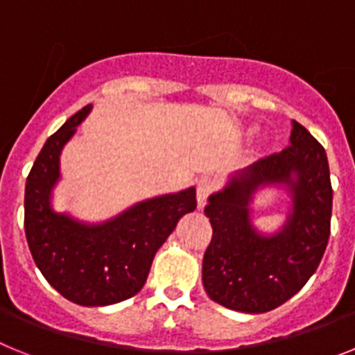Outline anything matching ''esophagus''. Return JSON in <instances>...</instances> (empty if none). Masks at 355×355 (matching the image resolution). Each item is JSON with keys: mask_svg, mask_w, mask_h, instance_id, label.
<instances>
[{"mask_svg": "<svg viewBox=\"0 0 355 355\" xmlns=\"http://www.w3.org/2000/svg\"><path fill=\"white\" fill-rule=\"evenodd\" d=\"M214 189V180L209 177H203L198 180V186H196V198H198V209L205 207V203H207L209 195H211V191Z\"/></svg>", "mask_w": 355, "mask_h": 355, "instance_id": "34e87169", "label": "esophagus"}]
</instances>
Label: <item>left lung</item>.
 <instances>
[{"label":"left lung","instance_id":"obj_1","mask_svg":"<svg viewBox=\"0 0 355 355\" xmlns=\"http://www.w3.org/2000/svg\"><path fill=\"white\" fill-rule=\"evenodd\" d=\"M289 146L229 177L205 207L212 239L203 255V288L227 309L268 313L295 297L311 279L331 234L332 187L327 153L291 123ZM264 187L290 196L285 225L271 234L251 221L250 203Z\"/></svg>","mask_w":355,"mask_h":355}]
</instances>
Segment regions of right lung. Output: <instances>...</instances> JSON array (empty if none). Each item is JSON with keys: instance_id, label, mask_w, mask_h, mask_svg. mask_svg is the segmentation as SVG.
I'll return each mask as SVG.
<instances>
[{"instance_id": "right-lung-1", "label": "right lung", "mask_w": 355, "mask_h": 355, "mask_svg": "<svg viewBox=\"0 0 355 355\" xmlns=\"http://www.w3.org/2000/svg\"><path fill=\"white\" fill-rule=\"evenodd\" d=\"M91 109L87 105L71 116L37 155L24 189V232L49 284L73 304L100 307L143 289L157 250L182 216L196 209V189L143 200L100 223L55 211L51 198L60 180V153Z\"/></svg>"}]
</instances>
